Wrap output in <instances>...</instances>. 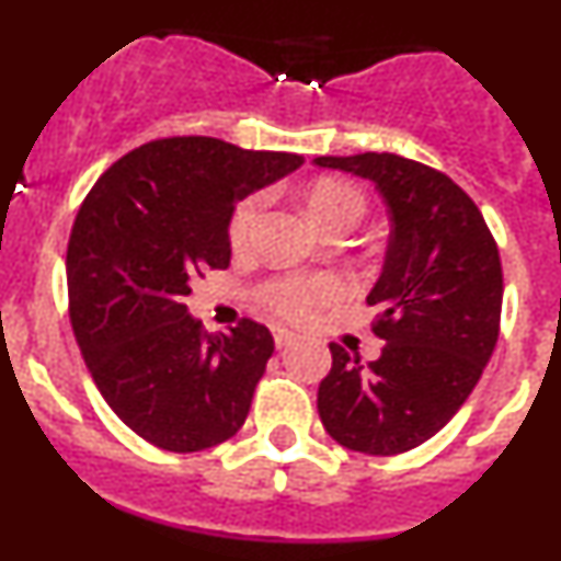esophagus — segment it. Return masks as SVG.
<instances>
[{"label":"esophagus","instance_id":"obj_1","mask_svg":"<svg viewBox=\"0 0 561 561\" xmlns=\"http://www.w3.org/2000/svg\"><path fill=\"white\" fill-rule=\"evenodd\" d=\"M296 333H293V331H287V328H279V325H276L274 328V342H276V347H287V344H293V342H296Z\"/></svg>","mask_w":561,"mask_h":561}]
</instances>
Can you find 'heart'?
<instances>
[{
    "mask_svg": "<svg viewBox=\"0 0 561 561\" xmlns=\"http://www.w3.org/2000/svg\"><path fill=\"white\" fill-rule=\"evenodd\" d=\"M265 195H249L236 206L230 217V244L247 247L254 236L260 217H263ZM307 208L322 230L342 228V225H358L366 211V201L353 184L336 179H320L309 186ZM344 296V282L339 276H285L263 287V301L274 312L304 320L322 304H331Z\"/></svg>",
    "mask_w": 561,
    "mask_h": 561,
    "instance_id": "b5f03b06",
    "label": "heart"
}]
</instances>
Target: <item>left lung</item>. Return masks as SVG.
I'll use <instances>...</instances> for the list:
<instances>
[{"label":"left lung","instance_id":"left-lung-1","mask_svg":"<svg viewBox=\"0 0 561 561\" xmlns=\"http://www.w3.org/2000/svg\"><path fill=\"white\" fill-rule=\"evenodd\" d=\"M314 165L369 179L390 217L382 274L366 296L386 347L364 364L331 344L317 412L344 448L404 454L461 410L494 353L500 249L472 197L434 168L388 151L317 157Z\"/></svg>","mask_w":561,"mask_h":561}]
</instances>
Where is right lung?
<instances>
[{
	"label": "right lung",
	"instance_id": "add662e5",
	"mask_svg": "<svg viewBox=\"0 0 561 561\" xmlns=\"http://www.w3.org/2000/svg\"><path fill=\"white\" fill-rule=\"evenodd\" d=\"M304 157L217 138H162L113 162L83 201L67 247L78 347L111 410L146 443L195 454L244 426L274 336L254 320L206 333L192 282L230 265L236 203Z\"/></svg>",
	"mask_w": 561,
	"mask_h": 561
}]
</instances>
